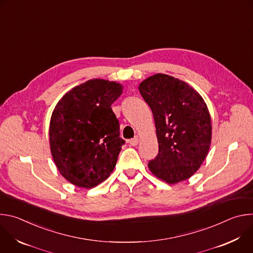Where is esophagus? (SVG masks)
<instances>
[{
    "instance_id": "obj_1",
    "label": "esophagus",
    "mask_w": 253,
    "mask_h": 253,
    "mask_svg": "<svg viewBox=\"0 0 253 253\" xmlns=\"http://www.w3.org/2000/svg\"><path fill=\"white\" fill-rule=\"evenodd\" d=\"M138 143H139L138 137H135V138H133V139H131V140L129 141V144H130L131 146H136V145H138Z\"/></svg>"
}]
</instances>
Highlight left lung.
Segmentation results:
<instances>
[{
	"instance_id": "1",
	"label": "left lung",
	"mask_w": 253,
	"mask_h": 253,
	"mask_svg": "<svg viewBox=\"0 0 253 253\" xmlns=\"http://www.w3.org/2000/svg\"><path fill=\"white\" fill-rule=\"evenodd\" d=\"M151 108L158 140V155L148 167L159 179L175 184L190 178L206 158L212 135L206 103L187 83L155 74L139 85Z\"/></svg>"
}]
</instances>
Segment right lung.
Wrapping results in <instances>:
<instances>
[{
	"mask_svg": "<svg viewBox=\"0 0 253 253\" xmlns=\"http://www.w3.org/2000/svg\"><path fill=\"white\" fill-rule=\"evenodd\" d=\"M123 86L103 79L89 80L67 92L50 121V148L54 162L69 182L92 188L114 170L125 141L111 105Z\"/></svg>",
	"mask_w": 253,
	"mask_h": 253,
	"instance_id": "add662e5",
	"label": "right lung"
}]
</instances>
